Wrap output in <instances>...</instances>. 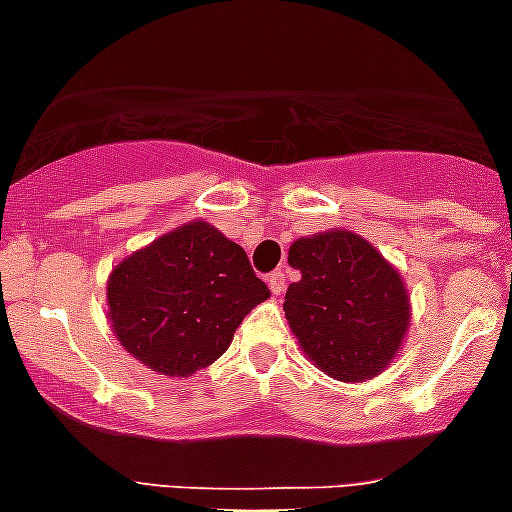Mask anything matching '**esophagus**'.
I'll list each match as a JSON object with an SVG mask.
<instances>
[{
  "mask_svg": "<svg viewBox=\"0 0 512 512\" xmlns=\"http://www.w3.org/2000/svg\"><path fill=\"white\" fill-rule=\"evenodd\" d=\"M268 286L273 291V296H281L283 289H286V276H283L281 270H273L268 276Z\"/></svg>",
  "mask_w": 512,
  "mask_h": 512,
  "instance_id": "obj_1",
  "label": "esophagus"
}]
</instances>
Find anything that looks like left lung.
Listing matches in <instances>:
<instances>
[{"instance_id": "1", "label": "left lung", "mask_w": 512, "mask_h": 512, "mask_svg": "<svg viewBox=\"0 0 512 512\" xmlns=\"http://www.w3.org/2000/svg\"><path fill=\"white\" fill-rule=\"evenodd\" d=\"M289 265L302 278L286 291L283 312L309 362L343 382L380 375L411 322L401 273L346 229L296 239Z\"/></svg>"}]
</instances>
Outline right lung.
<instances>
[{
	"label": "right lung",
	"mask_w": 512,
	"mask_h": 512,
	"mask_svg": "<svg viewBox=\"0 0 512 512\" xmlns=\"http://www.w3.org/2000/svg\"><path fill=\"white\" fill-rule=\"evenodd\" d=\"M268 296L247 252L205 221L184 223L124 257L106 283L114 336L166 377L210 367Z\"/></svg>",
	"instance_id": "add662e5"
}]
</instances>
